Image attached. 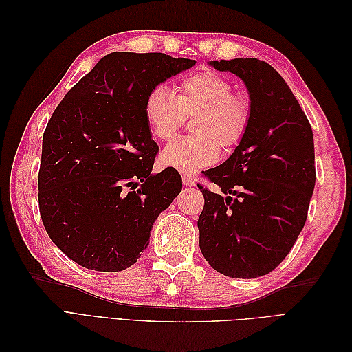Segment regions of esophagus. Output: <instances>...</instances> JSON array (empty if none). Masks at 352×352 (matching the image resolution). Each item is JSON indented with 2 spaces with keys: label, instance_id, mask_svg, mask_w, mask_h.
Instances as JSON below:
<instances>
[{
  "label": "esophagus",
  "instance_id": "esophagus-1",
  "mask_svg": "<svg viewBox=\"0 0 352 352\" xmlns=\"http://www.w3.org/2000/svg\"><path fill=\"white\" fill-rule=\"evenodd\" d=\"M182 182L185 186H194L195 185V177L190 173H184L182 175Z\"/></svg>",
  "mask_w": 352,
  "mask_h": 352
}]
</instances>
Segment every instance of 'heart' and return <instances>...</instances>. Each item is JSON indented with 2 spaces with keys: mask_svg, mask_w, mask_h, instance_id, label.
<instances>
[{
  "mask_svg": "<svg viewBox=\"0 0 352 352\" xmlns=\"http://www.w3.org/2000/svg\"><path fill=\"white\" fill-rule=\"evenodd\" d=\"M194 114L190 129L195 135L177 138L162 153L164 166L186 173L214 164L220 146L230 150L238 145L247 133L251 109L247 100L233 94L225 76L210 69L184 76L173 94L155 87L145 98V122L157 141L170 140L185 117Z\"/></svg>",
  "mask_w": 352,
  "mask_h": 352,
  "instance_id": "b5f03b06",
  "label": "heart"
}]
</instances>
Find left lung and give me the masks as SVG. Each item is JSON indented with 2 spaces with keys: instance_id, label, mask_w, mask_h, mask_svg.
<instances>
[{
  "instance_id": "left-lung-1",
  "label": "left lung",
  "mask_w": 352,
  "mask_h": 352,
  "mask_svg": "<svg viewBox=\"0 0 352 352\" xmlns=\"http://www.w3.org/2000/svg\"><path fill=\"white\" fill-rule=\"evenodd\" d=\"M247 85L251 119L225 163L202 173L221 195L198 184L204 208L199 248L219 273L260 278L283 261L302 230L316 184L310 122L280 74L265 61H211Z\"/></svg>"
}]
</instances>
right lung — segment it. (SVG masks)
I'll return each mask as SVG.
<instances>
[{"mask_svg": "<svg viewBox=\"0 0 352 352\" xmlns=\"http://www.w3.org/2000/svg\"><path fill=\"white\" fill-rule=\"evenodd\" d=\"M194 65L163 52H111L52 113L42 138L39 212L51 241L82 267H131L182 190L176 168L151 173L158 145L144 105L158 83Z\"/></svg>", "mask_w": 352, "mask_h": 352, "instance_id": "1", "label": "right lung"}]
</instances>
